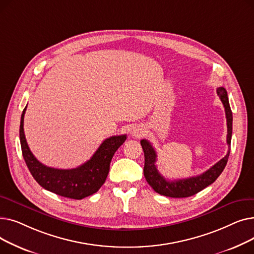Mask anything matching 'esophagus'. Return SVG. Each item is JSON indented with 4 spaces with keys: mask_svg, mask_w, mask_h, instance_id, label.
Instances as JSON below:
<instances>
[{
    "mask_svg": "<svg viewBox=\"0 0 254 254\" xmlns=\"http://www.w3.org/2000/svg\"><path fill=\"white\" fill-rule=\"evenodd\" d=\"M130 134H131V136L140 138L143 136V128L140 127H134L130 130Z\"/></svg>",
    "mask_w": 254,
    "mask_h": 254,
    "instance_id": "1",
    "label": "esophagus"
}]
</instances>
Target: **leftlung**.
<instances>
[{
  "label": "left lung",
  "instance_id": "8db88e82",
  "mask_svg": "<svg viewBox=\"0 0 254 254\" xmlns=\"http://www.w3.org/2000/svg\"><path fill=\"white\" fill-rule=\"evenodd\" d=\"M216 91L225 110L226 126H228L226 143L229 145V151L218 163H216L214 166H212L209 170L204 172L203 174L186 179L167 180L164 176L159 174V172L156 169V152L152 147V145L146 139L141 140V145L145 156L144 176L146 178V181L148 182V184L153 189V190L156 191L157 193L170 197L191 196L203 190L207 186L214 182L224 170L226 163H228L231 150V140L233 132V113L229 103L228 92H226L225 88L218 87Z\"/></svg>",
  "mask_w": 254,
  "mask_h": 254
}]
</instances>
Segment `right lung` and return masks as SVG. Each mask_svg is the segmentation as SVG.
<instances>
[{
	"instance_id": "obj_1",
	"label": "right lung",
	"mask_w": 254,
	"mask_h": 254,
	"mask_svg": "<svg viewBox=\"0 0 254 254\" xmlns=\"http://www.w3.org/2000/svg\"><path fill=\"white\" fill-rule=\"evenodd\" d=\"M22 111L19 139L24 162L34 179L46 190L74 199H81L96 193L108 176L111 159L116 150L127 140V135L112 136L106 139L89 161L75 169L63 170L50 168L40 163L31 152L23 131Z\"/></svg>"
}]
</instances>
